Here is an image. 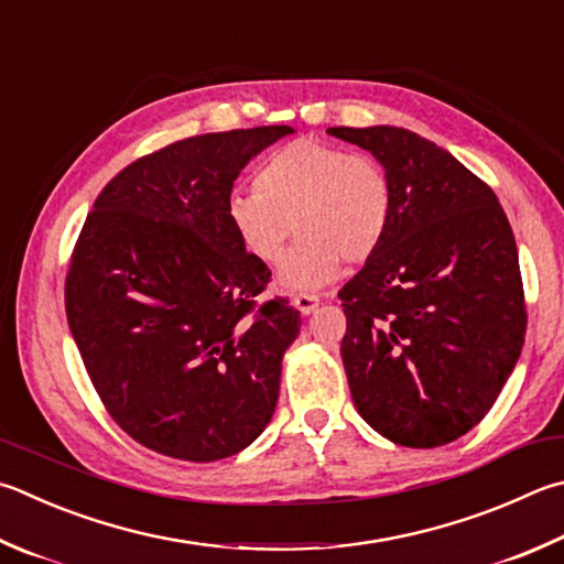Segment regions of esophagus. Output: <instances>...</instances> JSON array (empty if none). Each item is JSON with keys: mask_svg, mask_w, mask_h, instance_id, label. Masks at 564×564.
Instances as JSON below:
<instances>
[{"mask_svg": "<svg viewBox=\"0 0 564 564\" xmlns=\"http://www.w3.org/2000/svg\"><path fill=\"white\" fill-rule=\"evenodd\" d=\"M293 305L301 311V315H311L317 308V305H321V299H317V295H311V293H301V295H295V299H293Z\"/></svg>", "mask_w": 564, "mask_h": 564, "instance_id": "obj_1", "label": "esophagus"}]
</instances>
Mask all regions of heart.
<instances>
[{
	"instance_id": "b5f03b06",
	"label": "heart",
	"mask_w": 564,
	"mask_h": 564,
	"mask_svg": "<svg viewBox=\"0 0 564 564\" xmlns=\"http://www.w3.org/2000/svg\"><path fill=\"white\" fill-rule=\"evenodd\" d=\"M253 187L229 197V229L261 263L281 261L295 229L299 243L275 279L285 293L323 289L340 273V259H372L392 224L387 172L333 142L299 138L279 148L256 172Z\"/></svg>"
}]
</instances>
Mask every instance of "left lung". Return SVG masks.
Instances as JSON below:
<instances>
[{
  "label": "left lung",
  "mask_w": 564,
  "mask_h": 564,
  "mask_svg": "<svg viewBox=\"0 0 564 564\" xmlns=\"http://www.w3.org/2000/svg\"><path fill=\"white\" fill-rule=\"evenodd\" d=\"M327 132L372 152L392 184L384 243L337 293L352 402L392 444L456 442L523 350L513 229L494 189L436 142L394 126Z\"/></svg>",
  "instance_id": "obj_1"
}]
</instances>
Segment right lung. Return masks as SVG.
I'll list each match as a JSON object with an SVG mask.
<instances>
[{"label": "right lung", "mask_w": 564, "mask_h": 564, "mask_svg": "<svg viewBox=\"0 0 564 564\" xmlns=\"http://www.w3.org/2000/svg\"><path fill=\"white\" fill-rule=\"evenodd\" d=\"M291 132H209L135 160L98 194L70 256L66 315L90 382L122 432L162 456H234L275 412L301 313L253 311L271 271L234 237L227 202Z\"/></svg>", "instance_id": "add662e5"}]
</instances>
